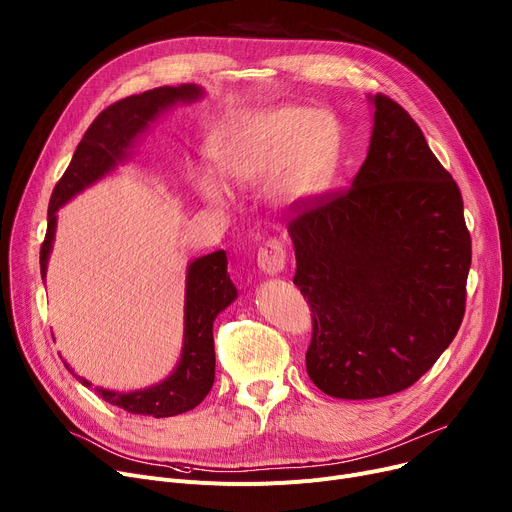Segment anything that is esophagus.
I'll use <instances>...</instances> for the list:
<instances>
[{
  "label": "esophagus",
  "mask_w": 512,
  "mask_h": 512,
  "mask_svg": "<svg viewBox=\"0 0 512 512\" xmlns=\"http://www.w3.org/2000/svg\"><path fill=\"white\" fill-rule=\"evenodd\" d=\"M286 257H288V253H286V247L280 238H269V241H265V245L257 253V265L261 271H265V274L274 276V274H280V271L284 269Z\"/></svg>",
  "instance_id": "obj_1"
}]
</instances>
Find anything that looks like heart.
Returning a JSON list of instances; mask_svg holds the SVG:
<instances>
[{
	"mask_svg": "<svg viewBox=\"0 0 512 512\" xmlns=\"http://www.w3.org/2000/svg\"><path fill=\"white\" fill-rule=\"evenodd\" d=\"M210 152L228 183L247 187L271 175V195L298 201L329 183L339 156V131L323 111H263L226 125ZM199 191L212 203L224 201V189L212 177H201Z\"/></svg>",
	"mask_w": 512,
	"mask_h": 512,
	"instance_id": "1",
	"label": "heart"
}]
</instances>
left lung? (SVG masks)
<instances>
[{
  "label": "left lung",
  "instance_id": "left-lung-1",
  "mask_svg": "<svg viewBox=\"0 0 512 512\" xmlns=\"http://www.w3.org/2000/svg\"><path fill=\"white\" fill-rule=\"evenodd\" d=\"M372 102L352 185L300 201L288 222L313 317L306 372L339 399L393 395L432 368L461 327L471 265L455 179L410 113Z\"/></svg>",
  "mask_w": 512,
  "mask_h": 512
}]
</instances>
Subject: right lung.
Segmentation results:
<instances>
[{
    "mask_svg": "<svg viewBox=\"0 0 512 512\" xmlns=\"http://www.w3.org/2000/svg\"><path fill=\"white\" fill-rule=\"evenodd\" d=\"M203 94L199 86H162L144 94H133L113 102L86 129L70 166L57 181L47 212V234L41 245V274H47V259L55 236V212L76 193L105 177L117 162L125 158L127 148L150 121L175 102H189ZM236 298V288L228 276L224 251L199 257L187 271L185 296V346L177 370L150 389L135 393H115L98 389V395L111 405L123 407L129 414L168 418L193 410L214 385L216 352H214V319ZM80 379V377H78ZM90 387L88 381L80 379Z\"/></svg>",
    "mask_w": 512,
    "mask_h": 512,
    "instance_id": "right-lung-1",
    "label": "right lung"
}]
</instances>
